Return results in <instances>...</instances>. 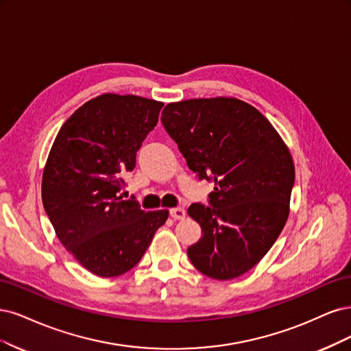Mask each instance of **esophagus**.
Listing matches in <instances>:
<instances>
[{
	"label": "esophagus",
	"mask_w": 351,
	"mask_h": 351,
	"mask_svg": "<svg viewBox=\"0 0 351 351\" xmlns=\"http://www.w3.org/2000/svg\"><path fill=\"white\" fill-rule=\"evenodd\" d=\"M171 216L175 220H184L185 219V210L184 208H172Z\"/></svg>",
	"instance_id": "34e87169"
}]
</instances>
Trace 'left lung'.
I'll use <instances>...</instances> for the list:
<instances>
[{"label":"left lung","mask_w":351,"mask_h":351,"mask_svg":"<svg viewBox=\"0 0 351 351\" xmlns=\"http://www.w3.org/2000/svg\"><path fill=\"white\" fill-rule=\"evenodd\" d=\"M162 122L191 171L214 180L213 207L188 208L202 230L188 247L191 263L216 280L245 274L287 221L295 184L289 147L261 112L236 97L173 101Z\"/></svg>","instance_id":"8db88e82"}]
</instances>
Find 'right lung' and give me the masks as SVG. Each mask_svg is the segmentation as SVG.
<instances>
[{"label":"right lung","instance_id":"right-lung-1","mask_svg":"<svg viewBox=\"0 0 351 351\" xmlns=\"http://www.w3.org/2000/svg\"><path fill=\"white\" fill-rule=\"evenodd\" d=\"M163 101L104 93L64 122L42 175V202L60 242L87 271L117 277L140 263L167 210L123 199L122 176L159 121Z\"/></svg>","mask_w":351,"mask_h":351}]
</instances>
